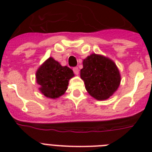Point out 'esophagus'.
<instances>
[{"instance_id": "1", "label": "esophagus", "mask_w": 152, "mask_h": 152, "mask_svg": "<svg viewBox=\"0 0 152 152\" xmlns=\"http://www.w3.org/2000/svg\"><path fill=\"white\" fill-rule=\"evenodd\" d=\"M73 72H74V73L76 74V75H78V74H79L78 67H74V68H73Z\"/></svg>"}]
</instances>
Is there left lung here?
<instances>
[{
    "instance_id": "obj_1",
    "label": "left lung",
    "mask_w": 152,
    "mask_h": 152,
    "mask_svg": "<svg viewBox=\"0 0 152 152\" xmlns=\"http://www.w3.org/2000/svg\"><path fill=\"white\" fill-rule=\"evenodd\" d=\"M80 77L91 96L97 100L110 97L121 83V75L114 62L108 57L92 53L83 60Z\"/></svg>"
}]
</instances>
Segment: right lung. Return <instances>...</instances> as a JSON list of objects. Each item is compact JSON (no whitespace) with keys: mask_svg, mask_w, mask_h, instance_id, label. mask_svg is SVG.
<instances>
[{"mask_svg":"<svg viewBox=\"0 0 152 152\" xmlns=\"http://www.w3.org/2000/svg\"><path fill=\"white\" fill-rule=\"evenodd\" d=\"M73 76L71 69L61 66L53 57L46 60L36 72L37 83L40 85L39 91L50 99H57L64 95L69 80Z\"/></svg>","mask_w":152,"mask_h":152,"instance_id":"right-lung-1","label":"right lung"}]
</instances>
